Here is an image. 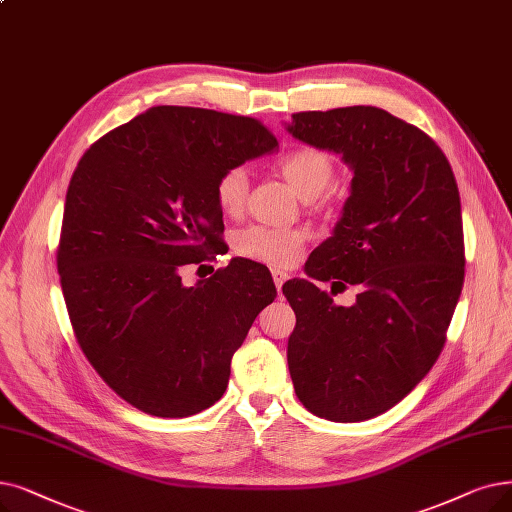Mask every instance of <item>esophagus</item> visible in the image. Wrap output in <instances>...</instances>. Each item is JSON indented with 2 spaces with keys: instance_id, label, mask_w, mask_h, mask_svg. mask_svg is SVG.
I'll use <instances>...</instances> for the list:
<instances>
[{
  "instance_id": "esophagus-1",
  "label": "esophagus",
  "mask_w": 512,
  "mask_h": 512,
  "mask_svg": "<svg viewBox=\"0 0 512 512\" xmlns=\"http://www.w3.org/2000/svg\"><path fill=\"white\" fill-rule=\"evenodd\" d=\"M272 278H274V284H276L278 293H280V291H282V284L286 282L288 274H286V272H282V270H272Z\"/></svg>"
}]
</instances>
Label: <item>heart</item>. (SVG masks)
<instances>
[{"label": "heart", "mask_w": 512, "mask_h": 512, "mask_svg": "<svg viewBox=\"0 0 512 512\" xmlns=\"http://www.w3.org/2000/svg\"><path fill=\"white\" fill-rule=\"evenodd\" d=\"M278 169L291 188L311 201L320 196L335 177V161L328 152L316 146H299L286 152L278 161ZM249 192V177L242 167L228 169L219 175L215 184V198L226 215H236L244 207ZM305 242L301 230H274L253 226L236 236V249L244 257H251L270 265H286L297 259Z\"/></svg>", "instance_id": "obj_1"}]
</instances>
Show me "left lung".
I'll list each match as a JSON object with an SVG mask.
<instances>
[{
    "label": "left lung",
    "instance_id": "left-lung-1",
    "mask_svg": "<svg viewBox=\"0 0 512 512\" xmlns=\"http://www.w3.org/2000/svg\"><path fill=\"white\" fill-rule=\"evenodd\" d=\"M286 131L341 154L353 173L332 236L305 274L360 286L349 307L309 280L282 286L297 316L288 370L311 414L368 420L402 402L446 343L464 280L456 177L425 131L376 106L297 113Z\"/></svg>",
    "mask_w": 512,
    "mask_h": 512
}]
</instances>
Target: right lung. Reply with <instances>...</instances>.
<instances>
[{
  "instance_id": "obj_1",
  "label": "right lung",
  "mask_w": 512,
  "mask_h": 512,
  "mask_svg": "<svg viewBox=\"0 0 512 512\" xmlns=\"http://www.w3.org/2000/svg\"><path fill=\"white\" fill-rule=\"evenodd\" d=\"M276 148L257 119L152 106L81 157L60 284L85 358L133 408L184 418L224 395L234 351L276 299L274 280L255 261H230L194 286L182 270L219 247V175Z\"/></svg>"
}]
</instances>
